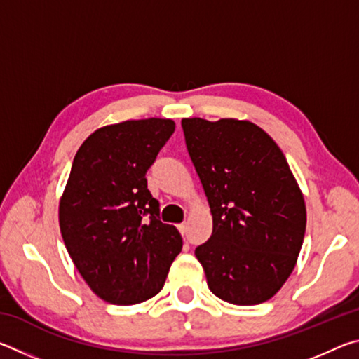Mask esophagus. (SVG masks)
<instances>
[{
    "label": "esophagus",
    "instance_id": "obj_1",
    "mask_svg": "<svg viewBox=\"0 0 359 359\" xmlns=\"http://www.w3.org/2000/svg\"><path fill=\"white\" fill-rule=\"evenodd\" d=\"M177 228H179V231H180V234H182V236H185V234H187V224H185V223L179 224Z\"/></svg>",
    "mask_w": 359,
    "mask_h": 359
}]
</instances>
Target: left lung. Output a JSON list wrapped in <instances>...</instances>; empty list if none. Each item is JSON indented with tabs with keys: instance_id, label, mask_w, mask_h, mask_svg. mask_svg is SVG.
Segmentation results:
<instances>
[{
	"instance_id": "8db88e82",
	"label": "left lung",
	"mask_w": 359,
	"mask_h": 359,
	"mask_svg": "<svg viewBox=\"0 0 359 359\" xmlns=\"http://www.w3.org/2000/svg\"><path fill=\"white\" fill-rule=\"evenodd\" d=\"M210 205L212 236L194 255L212 293L236 306L271 299L294 269L306 204L287 158L245 120H182Z\"/></svg>"
}]
</instances>
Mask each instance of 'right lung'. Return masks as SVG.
Returning <instances> with one entry per match:
<instances>
[{
    "instance_id": "obj_1",
    "label": "right lung",
    "mask_w": 359,
    "mask_h": 359,
    "mask_svg": "<svg viewBox=\"0 0 359 359\" xmlns=\"http://www.w3.org/2000/svg\"><path fill=\"white\" fill-rule=\"evenodd\" d=\"M174 130L168 118L104 126L72 161L60 229L83 280L111 304L131 306L160 293L182 250L180 233L160 220L145 179Z\"/></svg>"
}]
</instances>
